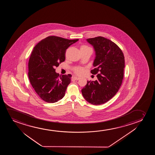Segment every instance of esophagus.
I'll use <instances>...</instances> for the list:
<instances>
[{
    "label": "esophagus",
    "instance_id": "1",
    "mask_svg": "<svg viewBox=\"0 0 155 155\" xmlns=\"http://www.w3.org/2000/svg\"><path fill=\"white\" fill-rule=\"evenodd\" d=\"M72 79L74 80V81H78V80L80 79V78L79 77H77L74 76L72 77Z\"/></svg>",
    "mask_w": 155,
    "mask_h": 155
}]
</instances>
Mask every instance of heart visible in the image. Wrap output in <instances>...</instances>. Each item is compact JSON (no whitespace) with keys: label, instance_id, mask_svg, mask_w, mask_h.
I'll return each instance as SVG.
<instances>
[{"label":"heart","instance_id":"heart-1","mask_svg":"<svg viewBox=\"0 0 155 155\" xmlns=\"http://www.w3.org/2000/svg\"><path fill=\"white\" fill-rule=\"evenodd\" d=\"M81 50H87V49H91V48H89V47H88L87 45H83L80 48ZM74 72L76 74H83L84 71V69L82 68V67H77L74 69Z\"/></svg>","mask_w":155,"mask_h":155}]
</instances>
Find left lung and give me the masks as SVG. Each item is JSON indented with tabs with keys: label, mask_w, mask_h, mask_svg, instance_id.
<instances>
[{
	"label": "left lung",
	"mask_w": 155,
	"mask_h": 155,
	"mask_svg": "<svg viewBox=\"0 0 155 155\" xmlns=\"http://www.w3.org/2000/svg\"><path fill=\"white\" fill-rule=\"evenodd\" d=\"M95 52L94 69L91 71L97 79L87 81L81 89L83 97L89 103L101 105L110 100L121 86L125 67L123 52L115 43L102 36L87 38Z\"/></svg>",
	"instance_id": "left-lung-1"
}]
</instances>
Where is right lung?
<instances>
[{
	"label": "right lung",
	"instance_id": "1",
	"mask_svg": "<svg viewBox=\"0 0 155 155\" xmlns=\"http://www.w3.org/2000/svg\"><path fill=\"white\" fill-rule=\"evenodd\" d=\"M78 40L50 36L34 47L28 64V78L34 91L45 102L55 103L65 95L72 76L59 75L55 68L64 61L66 50Z\"/></svg>",
	"mask_w": 155,
	"mask_h": 155
}]
</instances>
